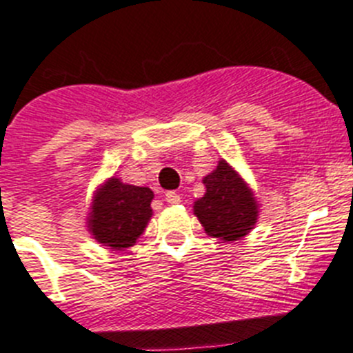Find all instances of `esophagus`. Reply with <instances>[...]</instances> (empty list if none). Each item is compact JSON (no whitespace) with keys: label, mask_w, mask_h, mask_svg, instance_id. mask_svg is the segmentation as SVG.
I'll use <instances>...</instances> for the list:
<instances>
[{"label":"esophagus","mask_w":353,"mask_h":353,"mask_svg":"<svg viewBox=\"0 0 353 353\" xmlns=\"http://www.w3.org/2000/svg\"><path fill=\"white\" fill-rule=\"evenodd\" d=\"M180 200H182L180 194L174 193V191H168V193H165V202L168 203H180Z\"/></svg>","instance_id":"1"}]
</instances>
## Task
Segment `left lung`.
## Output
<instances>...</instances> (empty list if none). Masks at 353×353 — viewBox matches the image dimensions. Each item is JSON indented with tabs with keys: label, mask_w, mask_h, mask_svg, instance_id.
Wrapping results in <instances>:
<instances>
[{
	"label": "left lung",
	"mask_w": 353,
	"mask_h": 353,
	"mask_svg": "<svg viewBox=\"0 0 353 353\" xmlns=\"http://www.w3.org/2000/svg\"><path fill=\"white\" fill-rule=\"evenodd\" d=\"M205 194L193 203L194 216L203 231L222 241H238L254 229L260 203L249 183L227 160L203 176Z\"/></svg>",
	"instance_id": "obj_1"
}]
</instances>
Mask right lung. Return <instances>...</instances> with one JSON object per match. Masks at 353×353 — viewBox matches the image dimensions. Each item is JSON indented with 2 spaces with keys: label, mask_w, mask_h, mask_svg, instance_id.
Listing matches in <instances>:
<instances>
[{
  "label": "right lung",
  "mask_w": 353,
  "mask_h": 353,
  "mask_svg": "<svg viewBox=\"0 0 353 353\" xmlns=\"http://www.w3.org/2000/svg\"><path fill=\"white\" fill-rule=\"evenodd\" d=\"M153 196L150 188L124 183L117 176L101 183L86 216L93 240L113 250L135 245L153 216Z\"/></svg>",
  "instance_id": "1"
}]
</instances>
